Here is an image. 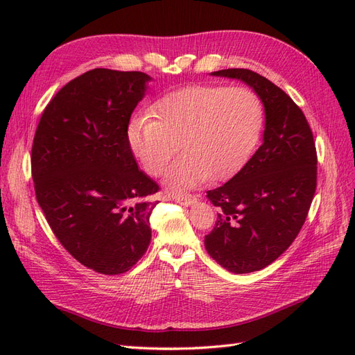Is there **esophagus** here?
Instances as JSON below:
<instances>
[{
	"label": "esophagus",
	"instance_id": "obj_1",
	"mask_svg": "<svg viewBox=\"0 0 355 355\" xmlns=\"http://www.w3.org/2000/svg\"><path fill=\"white\" fill-rule=\"evenodd\" d=\"M173 200L182 206H192V204L197 202V197L191 196V194H184V196H173Z\"/></svg>",
	"mask_w": 355,
	"mask_h": 355
}]
</instances>
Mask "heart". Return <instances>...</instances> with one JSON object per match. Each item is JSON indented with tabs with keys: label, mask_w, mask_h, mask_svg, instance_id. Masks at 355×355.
Here are the masks:
<instances>
[{
	"label": "heart",
	"mask_w": 355,
	"mask_h": 355,
	"mask_svg": "<svg viewBox=\"0 0 355 355\" xmlns=\"http://www.w3.org/2000/svg\"><path fill=\"white\" fill-rule=\"evenodd\" d=\"M155 116H136L128 124V145L148 175L170 167L166 184L173 191L234 175L250 155L262 127L259 98L245 87L194 84L161 98Z\"/></svg>",
	"instance_id": "b5f03b06"
}]
</instances>
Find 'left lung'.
<instances>
[{
  "mask_svg": "<svg viewBox=\"0 0 355 355\" xmlns=\"http://www.w3.org/2000/svg\"><path fill=\"white\" fill-rule=\"evenodd\" d=\"M213 77L240 80L265 108L263 142L227 184L207 191L220 209L207 253L234 274L259 271L293 243L317 188V153L309 124L280 87L250 69H222Z\"/></svg>",
  "mask_w": 355,
  "mask_h": 355,
  "instance_id": "8db88e82",
  "label": "left lung"
}]
</instances>
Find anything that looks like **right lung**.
<instances>
[{"instance_id":"add662e5","label":"right lung","mask_w":355,"mask_h":355,"mask_svg":"<svg viewBox=\"0 0 355 355\" xmlns=\"http://www.w3.org/2000/svg\"><path fill=\"white\" fill-rule=\"evenodd\" d=\"M149 81L137 71H87L46 106L32 145L35 196L51 231L105 275L127 272L151 243L159 187L139 170L127 139Z\"/></svg>"}]
</instances>
